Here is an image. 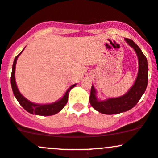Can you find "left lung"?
I'll use <instances>...</instances> for the list:
<instances>
[{
	"instance_id": "obj_1",
	"label": "left lung",
	"mask_w": 158,
	"mask_h": 158,
	"mask_svg": "<svg viewBox=\"0 0 158 158\" xmlns=\"http://www.w3.org/2000/svg\"><path fill=\"white\" fill-rule=\"evenodd\" d=\"M125 41L136 52L138 57L139 69L133 86L124 95L118 98H111L100 101L96 97V90L92 85L89 97L91 106L98 112L106 114H114L127 111L136 106L145 92L148 82V60L138 45L131 40L125 38Z\"/></svg>"
}]
</instances>
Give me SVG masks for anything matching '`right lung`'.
Masks as SVG:
<instances>
[{"mask_svg":"<svg viewBox=\"0 0 158 158\" xmlns=\"http://www.w3.org/2000/svg\"><path fill=\"white\" fill-rule=\"evenodd\" d=\"M23 50L15 57L14 59V63H13V67H12V73H11V77H10V82H11V87H12L13 92H14V96L16 97L17 100L18 102L20 103V106L23 108L26 111L28 112L31 113V114H37V115H42V116H49V115H53V114H56L59 111H61L62 109L64 108L66 104L68 102V96H69V92L73 87L76 85V84L71 85L69 89L66 91L65 95H63V98L60 99L59 101L56 102L51 103V104H35V103L31 102L29 100L27 99L25 97H23L21 95L20 92H19L18 89H17V84H16L15 81V67H16V63H17V58L21 54Z\"/></svg>","mask_w":158,"mask_h":158,"instance_id":"1","label":"right lung"}]
</instances>
